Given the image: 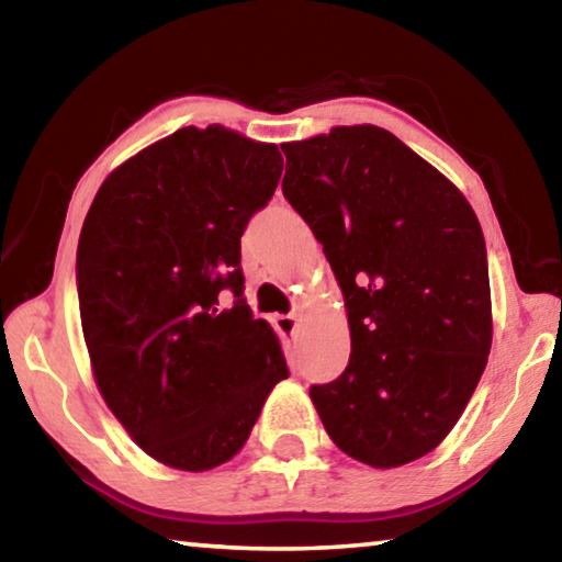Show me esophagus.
<instances>
[{
	"label": "esophagus",
	"instance_id": "1",
	"mask_svg": "<svg viewBox=\"0 0 562 562\" xmlns=\"http://www.w3.org/2000/svg\"><path fill=\"white\" fill-rule=\"evenodd\" d=\"M274 327H278L280 335H284V337H294V329H297V317H292V315H280L278 319H274Z\"/></svg>",
	"mask_w": 562,
	"mask_h": 562
}]
</instances>
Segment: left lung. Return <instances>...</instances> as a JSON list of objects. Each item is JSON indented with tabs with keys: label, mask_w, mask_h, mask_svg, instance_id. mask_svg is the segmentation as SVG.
Here are the masks:
<instances>
[{
	"label": "left lung",
	"mask_w": 562,
	"mask_h": 562,
	"mask_svg": "<svg viewBox=\"0 0 562 562\" xmlns=\"http://www.w3.org/2000/svg\"><path fill=\"white\" fill-rule=\"evenodd\" d=\"M282 193L322 243L351 337L339 379L310 389L329 439L372 469L434 451L486 369V243L449 178L372 123L282 144Z\"/></svg>",
	"instance_id": "left-lung-1"
}]
</instances>
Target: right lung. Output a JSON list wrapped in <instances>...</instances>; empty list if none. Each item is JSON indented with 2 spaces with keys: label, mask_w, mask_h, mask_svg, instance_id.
<instances>
[{
  "label": "right lung",
  "mask_w": 562,
  "mask_h": 562,
  "mask_svg": "<svg viewBox=\"0 0 562 562\" xmlns=\"http://www.w3.org/2000/svg\"><path fill=\"white\" fill-rule=\"evenodd\" d=\"M280 176L274 144L188 126L111 170L83 221L76 282L93 379L131 439L170 469L231 461L290 374L278 335L243 300L240 270V235Z\"/></svg>",
  "instance_id": "add662e5"
}]
</instances>
